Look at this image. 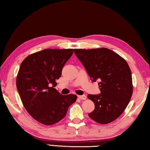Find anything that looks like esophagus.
<instances>
[{
	"label": "esophagus",
	"mask_w": 150,
	"mask_h": 150,
	"mask_svg": "<svg viewBox=\"0 0 150 150\" xmlns=\"http://www.w3.org/2000/svg\"><path fill=\"white\" fill-rule=\"evenodd\" d=\"M78 97L80 98L81 100H85L86 98V96L85 95H78Z\"/></svg>",
	"instance_id": "esophagus-1"
}]
</instances>
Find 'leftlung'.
Returning a JSON list of instances; mask_svg holds the SVG:
<instances>
[{"label":"left lung","mask_w":150,"mask_h":150,"mask_svg":"<svg viewBox=\"0 0 150 150\" xmlns=\"http://www.w3.org/2000/svg\"><path fill=\"white\" fill-rule=\"evenodd\" d=\"M93 82L98 81L100 93L88 95L95 110L88 115L102 124L117 119L128 106L133 93L132 72L122 57L108 48L75 49Z\"/></svg>","instance_id":"1"}]
</instances>
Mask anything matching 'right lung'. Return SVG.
Instances as JSON below:
<instances>
[{"mask_svg":"<svg viewBox=\"0 0 150 150\" xmlns=\"http://www.w3.org/2000/svg\"><path fill=\"white\" fill-rule=\"evenodd\" d=\"M73 53V49H46L28 56L21 63L17 90L25 109L40 123L59 122L77 99L76 95H60L55 88Z\"/></svg>","mask_w":150,"mask_h":150,"instance_id":"right-lung-1","label":"right lung"}]
</instances>
